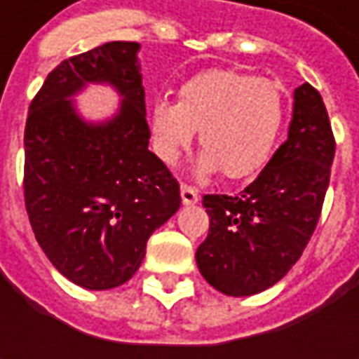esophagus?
Here are the masks:
<instances>
[{
    "label": "esophagus",
    "instance_id": "1",
    "mask_svg": "<svg viewBox=\"0 0 359 359\" xmlns=\"http://www.w3.org/2000/svg\"><path fill=\"white\" fill-rule=\"evenodd\" d=\"M180 194H182V201H184V205H194V203H198V201H200L198 189L186 186V184H182V187H180Z\"/></svg>",
    "mask_w": 359,
    "mask_h": 359
}]
</instances>
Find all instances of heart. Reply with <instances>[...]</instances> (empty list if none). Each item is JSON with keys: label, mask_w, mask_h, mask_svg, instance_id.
<instances>
[{"label": "heart", "mask_w": 359, "mask_h": 359, "mask_svg": "<svg viewBox=\"0 0 359 359\" xmlns=\"http://www.w3.org/2000/svg\"><path fill=\"white\" fill-rule=\"evenodd\" d=\"M177 102L159 95L149 107L158 158L173 165L200 130L198 172L229 180L257 173L271 156L283 123L280 88L236 69H208L184 81Z\"/></svg>", "instance_id": "b5f03b06"}]
</instances>
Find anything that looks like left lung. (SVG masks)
Returning a JSON list of instances; mask_svg holds the SVG:
<instances>
[{"mask_svg": "<svg viewBox=\"0 0 359 359\" xmlns=\"http://www.w3.org/2000/svg\"><path fill=\"white\" fill-rule=\"evenodd\" d=\"M336 142L320 91H294L287 140L238 196H203L210 233L196 252L205 282L226 296L278 283L306 250L322 214Z\"/></svg>", "mask_w": 359, "mask_h": 359, "instance_id": "8db88e82", "label": "left lung"}]
</instances>
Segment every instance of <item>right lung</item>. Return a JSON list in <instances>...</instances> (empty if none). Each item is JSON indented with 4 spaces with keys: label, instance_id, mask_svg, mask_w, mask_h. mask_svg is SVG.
Wrapping results in <instances>:
<instances>
[{
    "label": "right lung",
    "instance_id": "obj_1",
    "mask_svg": "<svg viewBox=\"0 0 359 359\" xmlns=\"http://www.w3.org/2000/svg\"><path fill=\"white\" fill-rule=\"evenodd\" d=\"M140 43L107 41L63 60L29 105L23 194L35 240L55 269L86 290H111L142 266L149 236L180 205V186L147 149ZM90 83L122 97L88 122L75 97Z\"/></svg>",
    "mask_w": 359,
    "mask_h": 359
}]
</instances>
